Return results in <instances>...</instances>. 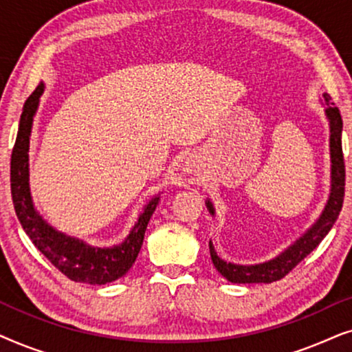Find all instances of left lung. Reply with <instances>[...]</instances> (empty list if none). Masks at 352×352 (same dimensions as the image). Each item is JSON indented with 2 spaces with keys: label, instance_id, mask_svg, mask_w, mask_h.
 <instances>
[{
  "label": "left lung",
  "instance_id": "obj_1",
  "mask_svg": "<svg viewBox=\"0 0 352 352\" xmlns=\"http://www.w3.org/2000/svg\"><path fill=\"white\" fill-rule=\"evenodd\" d=\"M325 98V115L330 124V162H331V187L330 195L327 200V205L319 219L312 224V228L306 230L295 243L290 245L285 252H282L278 256L274 259H269L266 263L259 264H250V266H243V264H234L229 261H224L218 256L214 252L213 243L210 240V254L211 261H213L214 267L218 269L221 276L228 278L232 283H271L276 280H280L285 277L298 263H301L317 245H319L330 229L333 228L335 221L338 219V214L343 206L344 200V158H343V147H341V131H343V120H341V113L338 107L331 102V98L329 94ZM206 208H208L210 214L214 216V206L210 200L205 201Z\"/></svg>",
  "mask_w": 352,
  "mask_h": 352
}]
</instances>
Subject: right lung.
<instances>
[{"instance_id": "1", "label": "right lung", "mask_w": 352, "mask_h": 352, "mask_svg": "<svg viewBox=\"0 0 352 352\" xmlns=\"http://www.w3.org/2000/svg\"><path fill=\"white\" fill-rule=\"evenodd\" d=\"M45 91L43 81L30 94L23 104V110L19 122V131L11 155V194L14 210L23 230L30 237L33 245L50 259L52 266L74 282L104 285L123 277L136 261L141 252L144 234L151 216L155 211L160 197H153L144 206V211L134 224L131 232L123 243L109 248L91 247L83 240L70 237L59 232L46 223L33 205L28 182V148H30V134L40 98Z\"/></svg>"}]
</instances>
